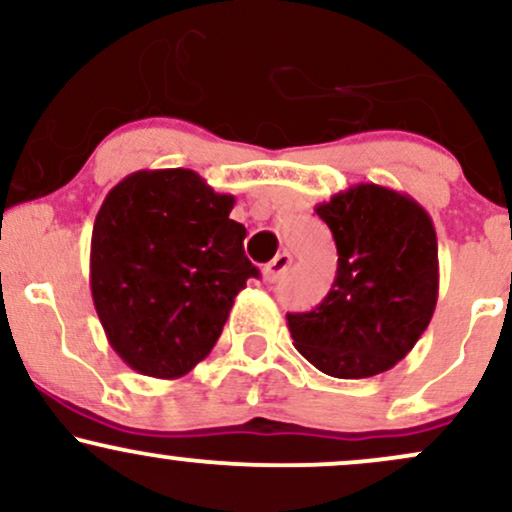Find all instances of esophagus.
<instances>
[{"mask_svg":"<svg viewBox=\"0 0 512 512\" xmlns=\"http://www.w3.org/2000/svg\"><path fill=\"white\" fill-rule=\"evenodd\" d=\"M289 267H291V255L289 252H279V255H276L274 260L264 267V279L272 281L274 284V281H279L281 276L289 272Z\"/></svg>","mask_w":512,"mask_h":512,"instance_id":"esophagus-1","label":"esophagus"}]
</instances>
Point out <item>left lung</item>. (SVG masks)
Segmentation results:
<instances>
[{"instance_id":"1","label":"left lung","mask_w":512,"mask_h":512,"mask_svg":"<svg viewBox=\"0 0 512 512\" xmlns=\"http://www.w3.org/2000/svg\"><path fill=\"white\" fill-rule=\"evenodd\" d=\"M337 243V276L310 313H289L293 346L332 378H370L414 349L438 303V238L416 199L361 182L315 207Z\"/></svg>"}]
</instances>
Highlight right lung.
<instances>
[{
  "mask_svg": "<svg viewBox=\"0 0 512 512\" xmlns=\"http://www.w3.org/2000/svg\"><path fill=\"white\" fill-rule=\"evenodd\" d=\"M233 195L187 168L137 170L98 209L91 296L115 354L137 373L173 380L209 356L257 267Z\"/></svg>",
  "mask_w": 512,
  "mask_h": 512,
  "instance_id": "obj_1",
  "label": "right lung"
}]
</instances>
